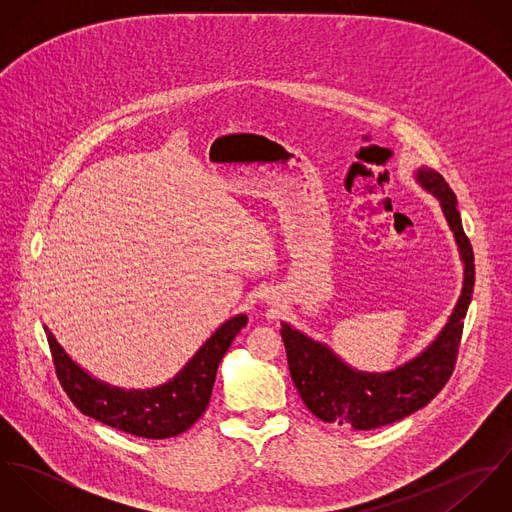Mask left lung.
I'll list each match as a JSON object with an SVG mask.
<instances>
[{"label":"left lung","mask_w":512,"mask_h":512,"mask_svg":"<svg viewBox=\"0 0 512 512\" xmlns=\"http://www.w3.org/2000/svg\"><path fill=\"white\" fill-rule=\"evenodd\" d=\"M416 183L439 201L459 258L463 262V286L457 303L436 339L414 359L386 372H365L347 365L331 347L282 323V339L288 353L293 384L313 416L323 422L374 430L424 408L449 380L463 331V317L475 286V258L463 232L455 193L430 167H418Z\"/></svg>","instance_id":"left-lung-1"}]
</instances>
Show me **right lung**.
Masks as SVG:
<instances>
[{
	"label": "right lung",
	"instance_id": "1",
	"mask_svg": "<svg viewBox=\"0 0 512 512\" xmlns=\"http://www.w3.org/2000/svg\"><path fill=\"white\" fill-rule=\"evenodd\" d=\"M246 321V313L226 319L189 363L173 378L153 388H120L94 378L74 363L47 325L43 329L57 376L84 416L138 438L165 439L187 432L203 416L220 361L232 339L246 327Z\"/></svg>",
	"mask_w": 512,
	"mask_h": 512
}]
</instances>
